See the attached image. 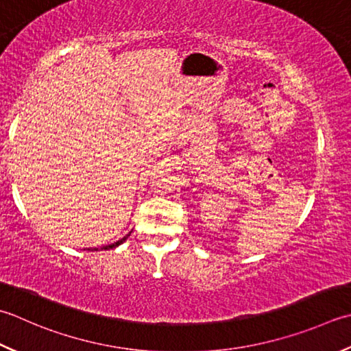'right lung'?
<instances>
[{"label":"right lung","mask_w":351,"mask_h":351,"mask_svg":"<svg viewBox=\"0 0 351 351\" xmlns=\"http://www.w3.org/2000/svg\"><path fill=\"white\" fill-rule=\"evenodd\" d=\"M129 236H130V232H129V234H126L125 237H123V239L117 240V242H114V243H111V245H106V246H103L101 250H114V248H117V246H119V245H121L123 242H125V240H126ZM94 251H99V248H94Z\"/></svg>","instance_id":"add662e5"}]
</instances>
